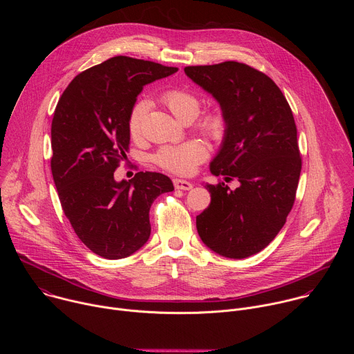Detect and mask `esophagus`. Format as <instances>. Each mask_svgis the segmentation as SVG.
<instances>
[{"mask_svg":"<svg viewBox=\"0 0 354 354\" xmlns=\"http://www.w3.org/2000/svg\"><path fill=\"white\" fill-rule=\"evenodd\" d=\"M174 186H175V189H179V190H190L193 187V185L190 182L183 180V179H178V178L174 179Z\"/></svg>","mask_w":354,"mask_h":354,"instance_id":"obj_1","label":"esophagus"}]
</instances>
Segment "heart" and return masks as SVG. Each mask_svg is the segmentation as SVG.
Segmentation results:
<instances>
[{"label":"heart","mask_w":354,"mask_h":354,"mask_svg":"<svg viewBox=\"0 0 354 354\" xmlns=\"http://www.w3.org/2000/svg\"><path fill=\"white\" fill-rule=\"evenodd\" d=\"M164 105L182 122L193 120L200 112V99L186 89H168L161 95ZM148 104L145 100H138L130 111L127 129L133 138H138L142 131V120ZM200 127L212 138H221L225 133L227 122L221 112L214 111L206 113L200 120ZM207 158V148L198 140H189L178 145H165L158 149L154 160L156 162L174 174L189 175L198 164Z\"/></svg>","instance_id":"b5f03b06"}]
</instances>
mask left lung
Masks as SVG:
<instances>
[{
    "label": "left lung",
    "mask_w": 354,
    "mask_h": 354,
    "mask_svg": "<svg viewBox=\"0 0 354 354\" xmlns=\"http://www.w3.org/2000/svg\"><path fill=\"white\" fill-rule=\"evenodd\" d=\"M213 95L227 127L210 171L224 180L206 183L210 206L196 217L197 232L216 254L243 259L265 249L292 209L301 172L297 127L280 88L266 74L238 62L185 67Z\"/></svg>",
    "instance_id": "1"
}]
</instances>
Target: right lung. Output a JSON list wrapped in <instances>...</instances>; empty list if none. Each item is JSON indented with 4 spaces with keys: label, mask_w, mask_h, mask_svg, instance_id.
<instances>
[{
    "label": "right lung",
    "mask_w": 354,
    "mask_h": 354,
    "mask_svg": "<svg viewBox=\"0 0 354 354\" xmlns=\"http://www.w3.org/2000/svg\"><path fill=\"white\" fill-rule=\"evenodd\" d=\"M154 62L116 56L78 74L52 122V174L78 238L105 259L127 258L149 238V209L172 180L137 172L115 180L130 144L127 120L144 85L176 73Z\"/></svg>",
    "instance_id": "add662e5"
}]
</instances>
